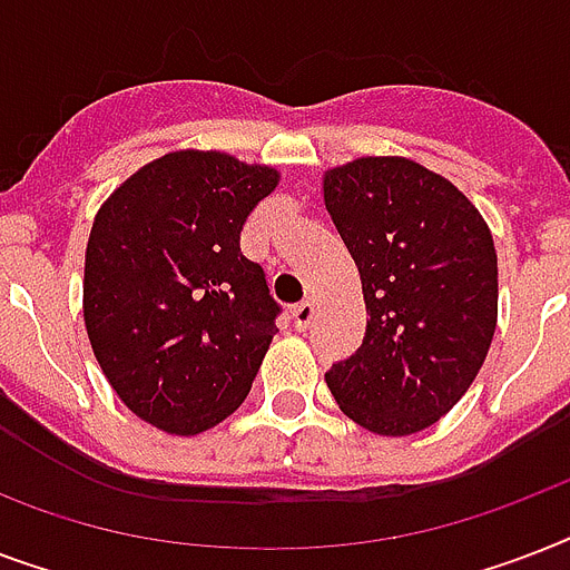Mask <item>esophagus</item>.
Instances as JSON below:
<instances>
[{"mask_svg":"<svg viewBox=\"0 0 570 570\" xmlns=\"http://www.w3.org/2000/svg\"><path fill=\"white\" fill-rule=\"evenodd\" d=\"M313 316H316V307H313L311 298H304L302 304H295V307H293V320H295V328H298V331L311 328Z\"/></svg>","mask_w":570,"mask_h":570,"instance_id":"34e87169","label":"esophagus"}]
</instances>
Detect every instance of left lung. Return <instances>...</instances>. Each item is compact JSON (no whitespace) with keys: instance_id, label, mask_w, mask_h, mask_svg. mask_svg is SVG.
<instances>
[{"instance_id":"obj_1","label":"left lung","mask_w":570,"mask_h":570,"mask_svg":"<svg viewBox=\"0 0 570 570\" xmlns=\"http://www.w3.org/2000/svg\"><path fill=\"white\" fill-rule=\"evenodd\" d=\"M322 191L370 316L361 348L325 381L370 432H423L468 393L494 340L491 230L446 177L405 156L331 168Z\"/></svg>"}]
</instances>
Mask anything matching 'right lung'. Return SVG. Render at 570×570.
<instances>
[{
  "label": "right lung",
  "mask_w": 570,
  "mask_h": 570,
  "mask_svg": "<svg viewBox=\"0 0 570 570\" xmlns=\"http://www.w3.org/2000/svg\"><path fill=\"white\" fill-rule=\"evenodd\" d=\"M281 174L218 150L138 168L94 218L82 313L120 402L168 434H200L245 402L281 304L239 250Z\"/></svg>",
  "instance_id": "add662e5"
}]
</instances>
